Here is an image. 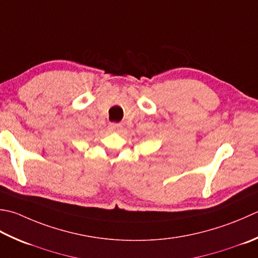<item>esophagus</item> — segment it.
Here are the masks:
<instances>
[{"instance_id":"esophagus-1","label":"esophagus","mask_w":258,"mask_h":258,"mask_svg":"<svg viewBox=\"0 0 258 258\" xmlns=\"http://www.w3.org/2000/svg\"><path fill=\"white\" fill-rule=\"evenodd\" d=\"M122 127H123V125L122 124H117V123H112L109 125V128L112 130V131H114V132H119L120 130H122Z\"/></svg>"}]
</instances>
